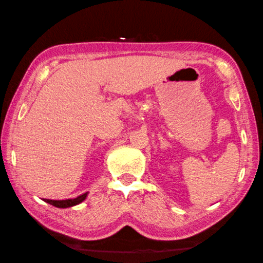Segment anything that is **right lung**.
<instances>
[{"label":"right lung","instance_id":"right-lung-1","mask_svg":"<svg viewBox=\"0 0 263 263\" xmlns=\"http://www.w3.org/2000/svg\"><path fill=\"white\" fill-rule=\"evenodd\" d=\"M87 197V192L79 195V197L74 198V199H66V200H49V199H44V201L48 202L52 206H55L57 208H68V207H72L78 204L80 202H83L84 200Z\"/></svg>","mask_w":263,"mask_h":263}]
</instances>
